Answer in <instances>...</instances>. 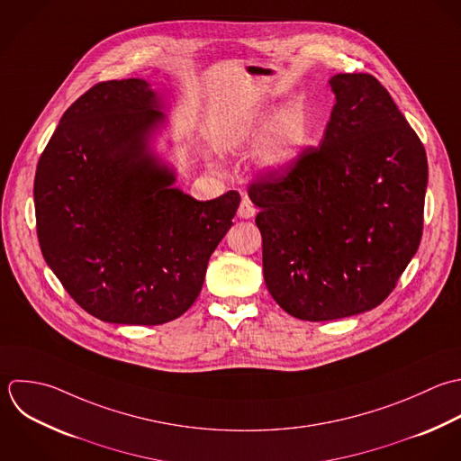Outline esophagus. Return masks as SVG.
I'll use <instances>...</instances> for the list:
<instances>
[{"label": "esophagus", "mask_w": 461, "mask_h": 461, "mask_svg": "<svg viewBox=\"0 0 461 461\" xmlns=\"http://www.w3.org/2000/svg\"><path fill=\"white\" fill-rule=\"evenodd\" d=\"M239 217L240 219H251V217H255V213H257V208H255V204L251 203V199H248V197H244L242 201H240V206H239Z\"/></svg>", "instance_id": "obj_1"}]
</instances>
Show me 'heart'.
<instances>
[{
    "instance_id": "b5f03b06",
    "label": "heart",
    "mask_w": 461,
    "mask_h": 461,
    "mask_svg": "<svg viewBox=\"0 0 461 461\" xmlns=\"http://www.w3.org/2000/svg\"><path fill=\"white\" fill-rule=\"evenodd\" d=\"M257 132L258 129L255 127H244L233 136V141H244ZM307 141H309V125L305 116L294 111L284 113L276 120L275 129L262 149V163L271 168L287 167L300 156Z\"/></svg>"
}]
</instances>
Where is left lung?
Returning <instances> with one entry per match:
<instances>
[{
    "label": "left lung",
    "mask_w": 461,
    "mask_h": 461,
    "mask_svg": "<svg viewBox=\"0 0 461 461\" xmlns=\"http://www.w3.org/2000/svg\"><path fill=\"white\" fill-rule=\"evenodd\" d=\"M336 104L320 147L267 170L248 194L260 208L264 280L305 321L372 311L395 289L424 230L426 149L368 73L329 80Z\"/></svg>",
    "instance_id": "left-lung-1"
}]
</instances>
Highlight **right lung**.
<instances>
[{
    "instance_id": "right-lung-1",
    "label": "right lung",
    "mask_w": 461,
    "mask_h": 461,
    "mask_svg": "<svg viewBox=\"0 0 461 461\" xmlns=\"http://www.w3.org/2000/svg\"><path fill=\"white\" fill-rule=\"evenodd\" d=\"M141 78L98 82L62 114L33 181L42 257L91 316L161 325L197 300L240 195L195 201L149 150L165 118Z\"/></svg>"
}]
</instances>
